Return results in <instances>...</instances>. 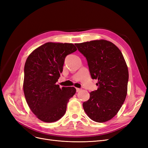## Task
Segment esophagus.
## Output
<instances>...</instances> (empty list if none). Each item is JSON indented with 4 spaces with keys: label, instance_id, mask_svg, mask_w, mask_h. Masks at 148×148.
I'll list each match as a JSON object with an SVG mask.
<instances>
[{
    "label": "esophagus",
    "instance_id": "1",
    "mask_svg": "<svg viewBox=\"0 0 148 148\" xmlns=\"http://www.w3.org/2000/svg\"><path fill=\"white\" fill-rule=\"evenodd\" d=\"M81 90H82V89H80V88H76V91H77V92H79Z\"/></svg>",
    "mask_w": 148,
    "mask_h": 148
}]
</instances>
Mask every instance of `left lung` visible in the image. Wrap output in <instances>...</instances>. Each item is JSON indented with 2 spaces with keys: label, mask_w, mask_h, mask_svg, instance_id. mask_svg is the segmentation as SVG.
Here are the masks:
<instances>
[{
  "label": "left lung",
  "mask_w": 148,
  "mask_h": 148,
  "mask_svg": "<svg viewBox=\"0 0 148 148\" xmlns=\"http://www.w3.org/2000/svg\"><path fill=\"white\" fill-rule=\"evenodd\" d=\"M86 57L92 79H97V90L83 102L85 112L96 122L112 119L122 107L127 94L128 70L122 52L106 40L75 44Z\"/></svg>",
  "instance_id": "8db88e82"
}]
</instances>
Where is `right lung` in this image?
Instances as JSON below:
<instances>
[{
	"instance_id": "1",
	"label": "right lung",
	"mask_w": 148,
	"mask_h": 148,
	"mask_svg": "<svg viewBox=\"0 0 148 148\" xmlns=\"http://www.w3.org/2000/svg\"><path fill=\"white\" fill-rule=\"evenodd\" d=\"M77 49L71 43L47 42L38 47L26 59L23 91L30 109L44 122H53L65 114L66 104L76 92L74 87L56 84L66 56Z\"/></svg>"
}]
</instances>
